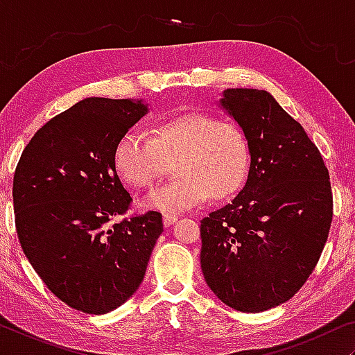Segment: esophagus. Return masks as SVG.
<instances>
[{"instance_id": "1", "label": "esophagus", "mask_w": 355, "mask_h": 355, "mask_svg": "<svg viewBox=\"0 0 355 355\" xmlns=\"http://www.w3.org/2000/svg\"><path fill=\"white\" fill-rule=\"evenodd\" d=\"M178 221V215H163V223H164V226L166 227H169L171 225H174V223Z\"/></svg>"}]
</instances>
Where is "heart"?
<instances>
[{
    "mask_svg": "<svg viewBox=\"0 0 355 355\" xmlns=\"http://www.w3.org/2000/svg\"><path fill=\"white\" fill-rule=\"evenodd\" d=\"M174 162L178 179L150 192L147 208L176 215L208 196L216 202L234 197L250 174V144L239 124L193 111L155 125L152 139L128 130L113 152L118 176L135 189L155 186Z\"/></svg>",
    "mask_w": 355,
    "mask_h": 355,
    "instance_id": "heart-1",
    "label": "heart"
}]
</instances>
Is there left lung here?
<instances>
[{"label": "left lung", "instance_id": "left-lung-1", "mask_svg": "<svg viewBox=\"0 0 355 355\" xmlns=\"http://www.w3.org/2000/svg\"><path fill=\"white\" fill-rule=\"evenodd\" d=\"M220 105L247 134L252 166L234 200L200 221V265L221 302L263 312L293 297L322 255L333 220L329 173L268 92L227 89Z\"/></svg>", "mask_w": 355, "mask_h": 355}]
</instances>
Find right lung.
I'll return each instance as SVG.
<instances>
[{"label": "right lung", "instance_id": "1", "mask_svg": "<svg viewBox=\"0 0 355 355\" xmlns=\"http://www.w3.org/2000/svg\"><path fill=\"white\" fill-rule=\"evenodd\" d=\"M148 113L142 100L85 98L37 130L12 182L24 254L69 307L101 315L144 281L163 218H124L132 202L113 164L118 140Z\"/></svg>", "mask_w": 355, "mask_h": 355}]
</instances>
